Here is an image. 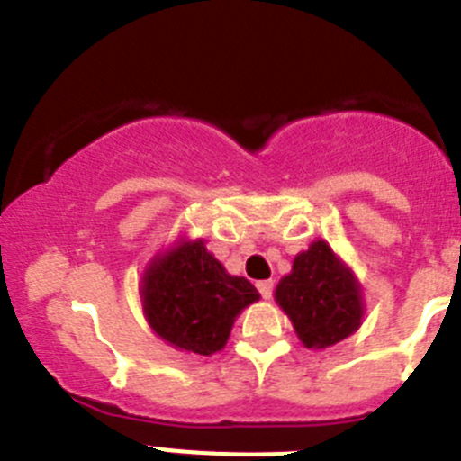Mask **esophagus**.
<instances>
[{
	"label": "esophagus",
	"mask_w": 461,
	"mask_h": 461,
	"mask_svg": "<svg viewBox=\"0 0 461 461\" xmlns=\"http://www.w3.org/2000/svg\"><path fill=\"white\" fill-rule=\"evenodd\" d=\"M258 291L264 300H268L273 295V280H262L258 282Z\"/></svg>",
	"instance_id": "1"
}]
</instances>
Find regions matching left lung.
I'll return each instance as SVG.
<instances>
[{
	"label": "left lung",
	"instance_id": "8db88e82",
	"mask_svg": "<svg viewBox=\"0 0 461 461\" xmlns=\"http://www.w3.org/2000/svg\"><path fill=\"white\" fill-rule=\"evenodd\" d=\"M276 300L307 348H330L361 325V291L327 241H313L294 259V271L280 280Z\"/></svg>",
	"mask_w": 461,
	"mask_h": 461
}]
</instances>
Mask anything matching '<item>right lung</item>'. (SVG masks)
<instances>
[{"instance_id": "1", "label": "right lung", "mask_w": 461, "mask_h": 461, "mask_svg": "<svg viewBox=\"0 0 461 461\" xmlns=\"http://www.w3.org/2000/svg\"><path fill=\"white\" fill-rule=\"evenodd\" d=\"M143 309L149 327L185 352H220L237 313L259 298L246 277L226 273L203 241H184L148 268Z\"/></svg>"}]
</instances>
